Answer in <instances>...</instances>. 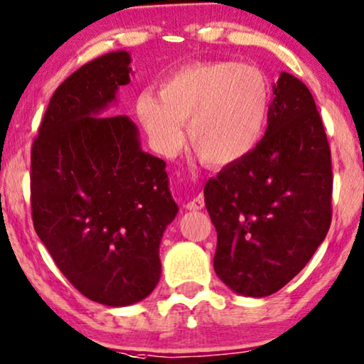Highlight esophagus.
<instances>
[{"instance_id": "1", "label": "esophagus", "mask_w": 364, "mask_h": 364, "mask_svg": "<svg viewBox=\"0 0 364 364\" xmlns=\"http://www.w3.org/2000/svg\"><path fill=\"white\" fill-rule=\"evenodd\" d=\"M204 205H205L204 197L197 196V197H193L191 202H187L186 207H187L188 210H200V209H204Z\"/></svg>"}]
</instances>
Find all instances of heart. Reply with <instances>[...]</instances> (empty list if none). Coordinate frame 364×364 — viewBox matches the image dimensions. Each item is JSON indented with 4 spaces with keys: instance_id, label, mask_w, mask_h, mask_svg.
I'll use <instances>...</instances> for the list:
<instances>
[{
    "instance_id": "heart-1",
    "label": "heart",
    "mask_w": 364,
    "mask_h": 364,
    "mask_svg": "<svg viewBox=\"0 0 364 364\" xmlns=\"http://www.w3.org/2000/svg\"><path fill=\"white\" fill-rule=\"evenodd\" d=\"M135 112L159 152L183 141V122L193 150L215 167L249 157L266 134L271 88L261 70L235 61H193L162 80L159 95L140 93Z\"/></svg>"
}]
</instances>
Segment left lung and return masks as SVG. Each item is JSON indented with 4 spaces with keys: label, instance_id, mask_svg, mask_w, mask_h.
<instances>
[{
    "label": "left lung",
    "instance_id": "8db88e82",
    "mask_svg": "<svg viewBox=\"0 0 364 364\" xmlns=\"http://www.w3.org/2000/svg\"><path fill=\"white\" fill-rule=\"evenodd\" d=\"M257 149L204 187L217 230L214 269L237 294L284 287L331 225V150L308 87L282 72Z\"/></svg>",
    "mask_w": 364,
    "mask_h": 364
}]
</instances>
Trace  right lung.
Returning a JSON list of instances; mask_svg holds the SVG:
<instances>
[{
	"instance_id": "right-lung-1",
	"label": "right lung",
	"mask_w": 364,
	"mask_h": 364,
	"mask_svg": "<svg viewBox=\"0 0 364 364\" xmlns=\"http://www.w3.org/2000/svg\"><path fill=\"white\" fill-rule=\"evenodd\" d=\"M129 65L127 51H113L70 75L31 147L38 237L83 296L113 308L155 289L160 239L178 210L165 162L140 149L134 122L97 117L130 83Z\"/></svg>"
}]
</instances>
